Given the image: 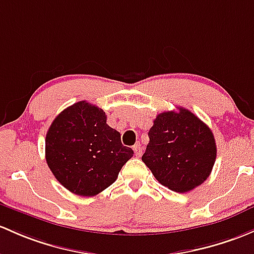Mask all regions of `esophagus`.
Returning a JSON list of instances; mask_svg holds the SVG:
<instances>
[{"label": "esophagus", "instance_id": "34e87169", "mask_svg": "<svg viewBox=\"0 0 254 254\" xmlns=\"http://www.w3.org/2000/svg\"><path fill=\"white\" fill-rule=\"evenodd\" d=\"M132 149H134V153L136 157H141V154H142V148H141L140 143H135V145L132 146Z\"/></svg>", "mask_w": 254, "mask_h": 254}]
</instances>
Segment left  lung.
<instances>
[{"mask_svg": "<svg viewBox=\"0 0 254 254\" xmlns=\"http://www.w3.org/2000/svg\"><path fill=\"white\" fill-rule=\"evenodd\" d=\"M163 112L149 129L142 162L154 178L175 192H188L209 176L217 157L212 130L189 109Z\"/></svg>", "mask_w": 254, "mask_h": 254, "instance_id": "left-lung-1", "label": "left lung"}]
</instances>
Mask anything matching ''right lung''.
<instances>
[{
    "label": "right lung",
    "instance_id": "add662e5",
    "mask_svg": "<svg viewBox=\"0 0 254 254\" xmlns=\"http://www.w3.org/2000/svg\"><path fill=\"white\" fill-rule=\"evenodd\" d=\"M46 162L55 178L73 193L91 197L118 178L134 154L107 124L103 109L80 101L61 112L46 134Z\"/></svg>",
    "mask_w": 254,
    "mask_h": 254
}]
</instances>
